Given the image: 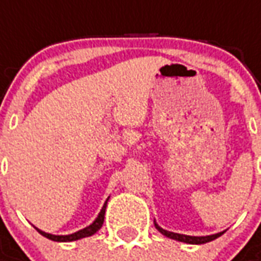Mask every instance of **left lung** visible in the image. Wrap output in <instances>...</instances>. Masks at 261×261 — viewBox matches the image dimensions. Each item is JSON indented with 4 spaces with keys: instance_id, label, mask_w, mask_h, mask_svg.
Listing matches in <instances>:
<instances>
[{
    "instance_id": "8db88e82",
    "label": "left lung",
    "mask_w": 261,
    "mask_h": 261,
    "mask_svg": "<svg viewBox=\"0 0 261 261\" xmlns=\"http://www.w3.org/2000/svg\"><path fill=\"white\" fill-rule=\"evenodd\" d=\"M155 228L165 235L166 238H170V239H175V241L185 242V243H190V245H202V243H207V242H211L214 239H217L221 235H224L225 230L219 232V233H215V235H208V236H189V235H181V233H175V232H169V230L161 228L156 222H155Z\"/></svg>"
}]
</instances>
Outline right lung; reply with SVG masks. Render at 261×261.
Wrapping results in <instances>:
<instances>
[{"instance_id": "add662e5", "label": "right lung", "mask_w": 261, "mask_h": 261, "mask_svg": "<svg viewBox=\"0 0 261 261\" xmlns=\"http://www.w3.org/2000/svg\"><path fill=\"white\" fill-rule=\"evenodd\" d=\"M109 200V198H108ZM108 200L106 202L103 204L102 210H100V213L97 215V218L92 222L89 226H86L84 229L78 230V232H75V233H71V235H51V233H47V232H43V230L37 229V232L43 235L44 238H47L50 241L54 242H72V241H78V239H82V238H86V236H92L93 233H96L97 230L102 228L103 221H105V211H106V205H108Z\"/></svg>"}]
</instances>
